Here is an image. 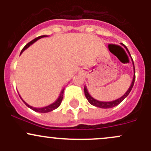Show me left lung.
<instances>
[{
  "mask_svg": "<svg viewBox=\"0 0 151 151\" xmlns=\"http://www.w3.org/2000/svg\"><path fill=\"white\" fill-rule=\"evenodd\" d=\"M123 46H124L125 48H126V50H127V52H129V55H130V52H129V50H128L127 47H126L125 45H122ZM132 63H133V67H134V77H133V80H132V84H131L130 87H129V88L128 89V91H126V93H125L124 95L123 96H121V98L118 99L116 100H114V101H98V100L95 99L94 98H93L92 96H91V95H90V93H88V90H87V88L85 86L84 88V92H85V97H86V99H88V101H89V103L91 104H92L93 106H97V107H100V108H103V109H108V108H112V107H114V106H117V105H118L120 104L121 102H122L123 100L125 99L126 98V97L128 96V95L129 94V93L131 92V91H132V88H133L134 86V80H135V69H134V62H133V59H132Z\"/></svg>",
  "mask_w": 151,
  "mask_h": 151,
  "instance_id": "1",
  "label": "left lung"
}]
</instances>
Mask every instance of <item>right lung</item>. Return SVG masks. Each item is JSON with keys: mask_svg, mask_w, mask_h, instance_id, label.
<instances>
[{"mask_svg": "<svg viewBox=\"0 0 151 151\" xmlns=\"http://www.w3.org/2000/svg\"><path fill=\"white\" fill-rule=\"evenodd\" d=\"M45 36H46V35H43V36H39V37L36 38V39H33V40H32L31 42H29V43L27 44V45H25V46L23 47V49H22V51H21L20 55L22 54V53L23 52L25 51V50H26L27 48H28V47H30V45H33V44L34 43V42H36V41L39 40V39H42V38L45 37ZM63 91H64V88H63V89L62 90L61 92H60V95H59L58 98V99L56 100V101H55V102H53L52 104H51L48 105V106H44V107H41V108L33 107V106H30V105H29V104H27V103L25 102V101H23V100H22V101H23V102L25 103V104L27 106H28L29 108H30V109H33V111H35V112H42V113H46V112H51V111H53V110H54V109H57V108L59 106H60V104H61L62 100H63ZM21 99H22V98H21Z\"/></svg>", "mask_w": 151, "mask_h": 151, "instance_id": "obj_1", "label": "right lung"}]
</instances>
